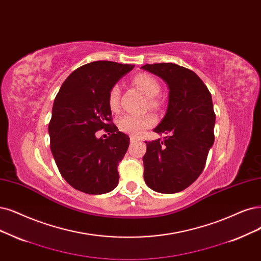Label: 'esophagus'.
<instances>
[{"label":"esophagus","mask_w":261,"mask_h":261,"mask_svg":"<svg viewBox=\"0 0 261 261\" xmlns=\"http://www.w3.org/2000/svg\"><path fill=\"white\" fill-rule=\"evenodd\" d=\"M137 141H139V139L134 138V137H130V142H131V143H133V142H137Z\"/></svg>","instance_id":"esophagus-1"}]
</instances>
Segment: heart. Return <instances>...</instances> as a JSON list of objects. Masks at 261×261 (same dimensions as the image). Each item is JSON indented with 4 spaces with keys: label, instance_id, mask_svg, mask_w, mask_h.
I'll return each instance as SVG.
<instances>
[{
    "label": "heart",
    "instance_id": "b5f03b06",
    "mask_svg": "<svg viewBox=\"0 0 261 261\" xmlns=\"http://www.w3.org/2000/svg\"><path fill=\"white\" fill-rule=\"evenodd\" d=\"M132 84L146 95L147 105L149 109L157 110L160 106V101L157 95L160 93L161 86L157 79L148 73H139L133 77ZM119 95L120 90L117 85L113 86L108 96V103L111 111L117 112L119 110ZM155 117L151 114L144 115H125L118 119V128L120 131L131 134L133 137H139L150 127L155 124Z\"/></svg>",
    "mask_w": 261,
    "mask_h": 261
}]
</instances>
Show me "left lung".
<instances>
[{"mask_svg": "<svg viewBox=\"0 0 261 261\" xmlns=\"http://www.w3.org/2000/svg\"><path fill=\"white\" fill-rule=\"evenodd\" d=\"M142 69L161 77L170 90L166 116L153 129L169 137L162 141H145L144 179L152 190L175 194L200 176L214 144L212 95L200 77L184 66L153 63Z\"/></svg>", "mask_w": 261, "mask_h": 261, "instance_id": "obj_1", "label": "left lung"}]
</instances>
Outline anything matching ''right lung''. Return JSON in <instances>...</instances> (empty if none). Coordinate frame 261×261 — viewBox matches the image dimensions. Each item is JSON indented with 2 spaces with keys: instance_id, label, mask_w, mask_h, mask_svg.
Here are the masks:
<instances>
[{
  "instance_id": "add662e5",
  "label": "right lung",
  "mask_w": 261,
  "mask_h": 261,
  "mask_svg": "<svg viewBox=\"0 0 261 261\" xmlns=\"http://www.w3.org/2000/svg\"><path fill=\"white\" fill-rule=\"evenodd\" d=\"M132 64L113 61L87 63L64 81L48 124L50 149L62 177L80 191L102 195L117 187L118 165L129 147V137L113 122L109 92ZM110 137H96L99 129Z\"/></svg>"
}]
</instances>
